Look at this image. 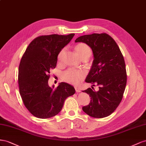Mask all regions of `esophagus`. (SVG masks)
Listing matches in <instances>:
<instances>
[{
	"instance_id": "obj_1",
	"label": "esophagus",
	"mask_w": 146,
	"mask_h": 146,
	"mask_svg": "<svg viewBox=\"0 0 146 146\" xmlns=\"http://www.w3.org/2000/svg\"><path fill=\"white\" fill-rule=\"evenodd\" d=\"M74 89H75V90H76V92H81V90L77 87H74Z\"/></svg>"
}]
</instances>
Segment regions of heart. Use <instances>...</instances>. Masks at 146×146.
Here are the masks:
<instances>
[{
    "label": "heart",
    "mask_w": 146,
    "mask_h": 146,
    "mask_svg": "<svg viewBox=\"0 0 146 146\" xmlns=\"http://www.w3.org/2000/svg\"><path fill=\"white\" fill-rule=\"evenodd\" d=\"M74 49L76 52L77 54L79 56L81 59L82 58H89L90 57L92 51V49L89 45L84 43H80L77 44ZM65 51V49H62L59 52L58 54V60H61L62 57H63ZM84 78V73L82 71L76 70L74 69H68L62 75V79L63 80L66 82L72 84L74 85H77L80 84V82L83 80Z\"/></svg>",
    "instance_id": "b5f03b06"
}]
</instances>
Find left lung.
<instances>
[{
    "mask_svg": "<svg viewBox=\"0 0 146 146\" xmlns=\"http://www.w3.org/2000/svg\"><path fill=\"white\" fill-rule=\"evenodd\" d=\"M75 42L85 43L92 49L94 60L86 82L99 87L97 92L91 88L82 91L91 99L82 110L92 117H107L118 107L125 89L127 76L123 56L115 40L106 33L81 36Z\"/></svg>",
    "mask_w": 146,
    "mask_h": 146,
    "instance_id": "8db88e82",
    "label": "left lung"
}]
</instances>
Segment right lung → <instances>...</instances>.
I'll use <instances>...</instances> for the list:
<instances>
[{
	"label": "right lung",
	"instance_id": "1",
	"mask_svg": "<svg viewBox=\"0 0 146 146\" xmlns=\"http://www.w3.org/2000/svg\"><path fill=\"white\" fill-rule=\"evenodd\" d=\"M74 35L37 36L29 44L21 59L19 94L24 106L36 117L55 116L62 110L65 99L75 93L74 87L65 82L52 88L48 86L50 70L55 68L58 54Z\"/></svg>",
	"mask_w": 146,
	"mask_h": 146
}]
</instances>
